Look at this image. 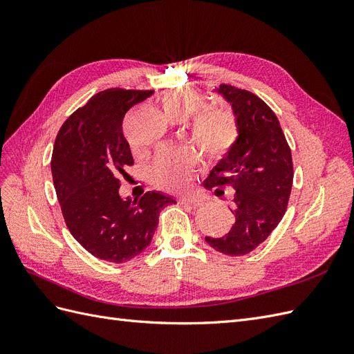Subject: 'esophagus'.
<instances>
[{"mask_svg": "<svg viewBox=\"0 0 354 354\" xmlns=\"http://www.w3.org/2000/svg\"><path fill=\"white\" fill-rule=\"evenodd\" d=\"M180 202L181 203H187V205L198 207V205H201L203 201L201 198H198V196H183V198H180Z\"/></svg>", "mask_w": 354, "mask_h": 354, "instance_id": "obj_1", "label": "esophagus"}]
</instances>
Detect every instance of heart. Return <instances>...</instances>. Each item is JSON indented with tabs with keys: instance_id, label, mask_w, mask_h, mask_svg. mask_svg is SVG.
<instances>
[{
	"instance_id": "1",
	"label": "heart",
	"mask_w": 354,
	"mask_h": 354,
	"mask_svg": "<svg viewBox=\"0 0 354 354\" xmlns=\"http://www.w3.org/2000/svg\"><path fill=\"white\" fill-rule=\"evenodd\" d=\"M205 104L203 95L190 88L168 90L160 106L174 121L186 120ZM190 133L195 143L211 158L227 155L239 137V128L234 116L223 109H208L199 112L190 121ZM195 153L186 147L160 149L151 165V178L155 185L167 189H180L187 183Z\"/></svg>"
}]
</instances>
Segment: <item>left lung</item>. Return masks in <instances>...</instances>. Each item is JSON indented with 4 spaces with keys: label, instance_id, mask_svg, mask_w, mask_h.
Returning <instances> with one entry per match:
<instances>
[{
    "label": "left lung",
    "instance_id": "left-lung-1",
    "mask_svg": "<svg viewBox=\"0 0 354 354\" xmlns=\"http://www.w3.org/2000/svg\"><path fill=\"white\" fill-rule=\"evenodd\" d=\"M218 93L232 103L239 137L203 186L217 195L223 187L234 189V224L226 236L205 241L218 252L245 255L269 238L283 217L292 189V155L274 112L259 95L227 84Z\"/></svg>",
    "mask_w": 354,
    "mask_h": 354
}]
</instances>
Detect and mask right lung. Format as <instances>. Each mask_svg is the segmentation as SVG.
I'll list each match as a JSON object with an SVG mask.
<instances>
[{"label":"right lung","mask_w":354,"mask_h":354,"mask_svg":"<svg viewBox=\"0 0 354 354\" xmlns=\"http://www.w3.org/2000/svg\"><path fill=\"white\" fill-rule=\"evenodd\" d=\"M152 94L125 88L94 94L63 122L53 147V183L63 218L81 246L104 261L125 263L145 251L160 209L176 203L159 192L134 202L120 196L121 177L134 164L124 116Z\"/></svg>","instance_id":"right-lung-1"}]
</instances>
